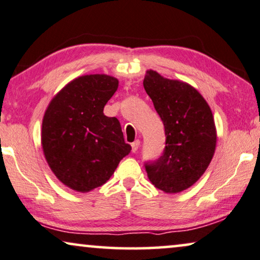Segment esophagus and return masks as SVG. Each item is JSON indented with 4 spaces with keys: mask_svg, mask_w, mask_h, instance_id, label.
I'll return each mask as SVG.
<instances>
[{
    "mask_svg": "<svg viewBox=\"0 0 260 260\" xmlns=\"http://www.w3.org/2000/svg\"><path fill=\"white\" fill-rule=\"evenodd\" d=\"M139 146H140V141L139 140H135L133 143H132V152L133 153H137V150L139 148Z\"/></svg>",
    "mask_w": 260,
    "mask_h": 260,
    "instance_id": "esophagus-1",
    "label": "esophagus"
}]
</instances>
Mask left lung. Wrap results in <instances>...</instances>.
Segmentation results:
<instances>
[{
  "instance_id": "obj_1",
  "label": "left lung",
  "mask_w": 260,
  "mask_h": 260,
  "mask_svg": "<svg viewBox=\"0 0 260 260\" xmlns=\"http://www.w3.org/2000/svg\"><path fill=\"white\" fill-rule=\"evenodd\" d=\"M143 87L164 122L166 146L145 162L149 181L165 192H180L199 181L215 153L216 128L211 110L190 85L147 71Z\"/></svg>"
}]
</instances>
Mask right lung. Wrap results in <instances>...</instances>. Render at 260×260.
<instances>
[{
    "label": "right lung",
    "instance_id": "right-lung-1",
    "mask_svg": "<svg viewBox=\"0 0 260 260\" xmlns=\"http://www.w3.org/2000/svg\"><path fill=\"white\" fill-rule=\"evenodd\" d=\"M118 84L106 75L79 77L58 93L45 112V158L58 180L73 190L86 192L103 185L131 153L119 120L104 114Z\"/></svg>",
    "mask_w": 260,
    "mask_h": 260
}]
</instances>
